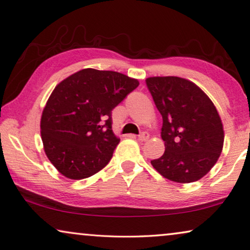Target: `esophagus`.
Masks as SVG:
<instances>
[{"label": "esophagus", "mask_w": 250, "mask_h": 250, "mask_svg": "<svg viewBox=\"0 0 250 250\" xmlns=\"http://www.w3.org/2000/svg\"><path fill=\"white\" fill-rule=\"evenodd\" d=\"M148 138H149V134L147 132H142L140 135H138V140H140L141 142L147 141Z\"/></svg>", "instance_id": "obj_1"}]
</instances>
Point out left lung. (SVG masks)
<instances>
[{
  "label": "left lung",
  "mask_w": 250,
  "mask_h": 250,
  "mask_svg": "<svg viewBox=\"0 0 250 250\" xmlns=\"http://www.w3.org/2000/svg\"><path fill=\"white\" fill-rule=\"evenodd\" d=\"M146 85L162 115L165 145L164 154L151 164L170 181H198L224 147V125L216 106L200 87L181 77H149Z\"/></svg>",
  "instance_id": "1"
}]
</instances>
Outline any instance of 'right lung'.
<instances>
[{
    "instance_id": "1",
    "label": "right lung",
    "mask_w": 250,
    "mask_h": 250,
    "mask_svg": "<svg viewBox=\"0 0 250 250\" xmlns=\"http://www.w3.org/2000/svg\"><path fill=\"white\" fill-rule=\"evenodd\" d=\"M138 85L121 72L86 68L55 87L40 132L45 155L58 172L82 180L106 167L121 141L112 129V110Z\"/></svg>"
}]
</instances>
